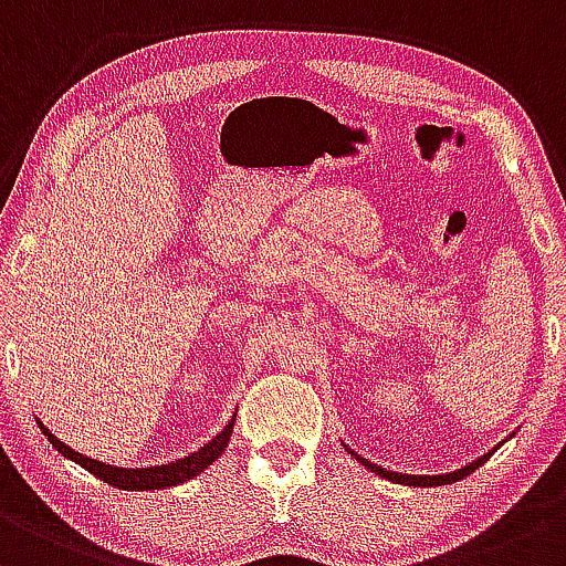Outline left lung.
Listing matches in <instances>:
<instances>
[{"label": "left lung", "mask_w": 566, "mask_h": 566, "mask_svg": "<svg viewBox=\"0 0 566 566\" xmlns=\"http://www.w3.org/2000/svg\"><path fill=\"white\" fill-rule=\"evenodd\" d=\"M489 454H492V452H489ZM355 457H358V454H355ZM358 460L364 462L366 468H371V471L377 473V475H382V479H387V481H398V484H406V486H443V484H452V481H460V479H465V475H471L475 468L484 465L486 454L481 457V460L471 462V465L462 468V471H454V473H447V475H406V473H392V471H385V468L374 465V462L364 460V457H358Z\"/></svg>", "instance_id": "left-lung-1"}]
</instances>
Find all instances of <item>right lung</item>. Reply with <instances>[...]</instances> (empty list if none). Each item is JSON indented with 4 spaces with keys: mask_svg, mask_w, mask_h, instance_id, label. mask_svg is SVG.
<instances>
[{
    "mask_svg": "<svg viewBox=\"0 0 566 566\" xmlns=\"http://www.w3.org/2000/svg\"><path fill=\"white\" fill-rule=\"evenodd\" d=\"M232 424H234V420L227 424V428L221 430L213 441H208L206 447L198 449L195 454L184 457V460L168 462V465H155V468H133V471H128V468H114V465H106V462L91 460V457L74 452L72 447H66V443L50 433L42 422H40V428H42V433L48 436V441L53 443V447L59 449L63 457H69V460H74L77 465L85 468V471H91L95 479L106 481V484H112L117 489H130V492L133 489H138V492H144V489H165V486L184 484V481L195 479V475L206 471L213 460H219L221 452L227 449V443H230Z\"/></svg>",
    "mask_w": 566,
    "mask_h": 566,
    "instance_id": "right-lung-1",
    "label": "right lung"
}]
</instances>
